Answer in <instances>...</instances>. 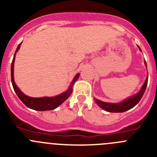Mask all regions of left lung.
Segmentation results:
<instances>
[{
    "mask_svg": "<svg viewBox=\"0 0 157 157\" xmlns=\"http://www.w3.org/2000/svg\"><path fill=\"white\" fill-rule=\"evenodd\" d=\"M146 65V63H145ZM148 84V77L146 78L145 81V84H143V86L142 87L141 91L136 94L135 95L132 96L131 98H128L125 101H122L121 103H108V102H104V101H101L100 100L96 99L94 98V101L95 102L98 104V105L99 107H101V109H105V111L109 113H123L125 112L127 110L133 108L135 105H136L139 101L141 100V98H142L144 93H145V89L147 87Z\"/></svg>",
    "mask_w": 157,
    "mask_h": 157,
    "instance_id": "left-lung-1",
    "label": "left lung"
}]
</instances>
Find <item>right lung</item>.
<instances>
[{"label":"right lung","mask_w":157,"mask_h":157,"mask_svg":"<svg viewBox=\"0 0 157 157\" xmlns=\"http://www.w3.org/2000/svg\"><path fill=\"white\" fill-rule=\"evenodd\" d=\"M21 44H19L17 47L15 52H18V50L20 48ZM15 53L14 55L13 60L12 62V66H11V77H12V83L13 86L14 91H15L16 94L19 98V99L22 101L27 107L30 109H33L34 110H38V111H45V110H52L57 108L59 105H60L63 101H66L67 98L70 96L73 91V85L74 84L76 80L78 79L80 74L77 73L75 77L72 80L71 84H70V87L66 91L63 92V94H59V95L55 96V97H43V98H31L29 96H26L24 94L22 91L19 89L15 84L14 81L13 77V70H14V61H15Z\"/></svg>","instance_id":"add662e5"}]
</instances>
